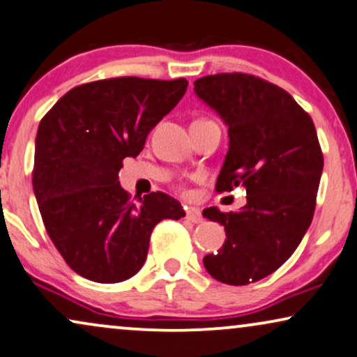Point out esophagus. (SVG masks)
I'll return each mask as SVG.
<instances>
[{"instance_id": "1", "label": "esophagus", "mask_w": 357, "mask_h": 357, "mask_svg": "<svg viewBox=\"0 0 357 357\" xmlns=\"http://www.w3.org/2000/svg\"><path fill=\"white\" fill-rule=\"evenodd\" d=\"M186 218L192 223H201L204 220L201 211H199V208H196V207H188L186 208Z\"/></svg>"}]
</instances>
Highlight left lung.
Instances as JSON below:
<instances>
[{
  "label": "left lung",
  "instance_id": "8db88e82",
  "mask_svg": "<svg viewBox=\"0 0 357 357\" xmlns=\"http://www.w3.org/2000/svg\"><path fill=\"white\" fill-rule=\"evenodd\" d=\"M194 91L228 126L215 191L246 189L238 212H202L227 235L217 253L204 256V266L217 281L246 286L281 268L310 227L321 149L312 117L287 91L258 76L208 75L194 82Z\"/></svg>",
  "mask_w": 357,
  "mask_h": 357
}]
</instances>
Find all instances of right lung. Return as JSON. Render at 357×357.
<instances>
[{
  "mask_svg": "<svg viewBox=\"0 0 357 357\" xmlns=\"http://www.w3.org/2000/svg\"><path fill=\"white\" fill-rule=\"evenodd\" d=\"M186 88L184 78L99 79L70 89L40 121L32 186L47 234L76 274L126 281L144 266L156 223L184 217L165 192L132 201L119 171Z\"/></svg>",
  "mask_w": 357,
  "mask_h": 357,
  "instance_id": "obj_1",
  "label": "right lung"
}]
</instances>
